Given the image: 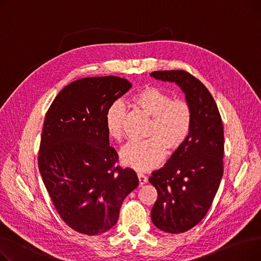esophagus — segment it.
<instances>
[{"mask_svg":"<svg viewBox=\"0 0 261 261\" xmlns=\"http://www.w3.org/2000/svg\"><path fill=\"white\" fill-rule=\"evenodd\" d=\"M138 179H139V182H140L141 186H143L144 184L147 183V176L144 175L143 173H138Z\"/></svg>","mask_w":261,"mask_h":261,"instance_id":"34e87169","label":"esophagus"}]
</instances>
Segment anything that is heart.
<instances>
[{"mask_svg": "<svg viewBox=\"0 0 261 261\" xmlns=\"http://www.w3.org/2000/svg\"><path fill=\"white\" fill-rule=\"evenodd\" d=\"M131 105L151 117L144 142H130L120 150L122 165L139 171L152 169L166 152L177 151L187 141L193 122L189 105L181 99L172 100L170 95L153 87H145L136 93ZM126 109L120 101L110 106L105 114V125L110 138L120 141L123 133Z\"/></svg>", "mask_w": 261, "mask_h": 261, "instance_id": "1", "label": "heart"}]
</instances>
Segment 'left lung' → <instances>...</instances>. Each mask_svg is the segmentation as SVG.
Instances as JSON below:
<instances>
[{"label":"left lung","instance_id":"left-lung-1","mask_svg":"<svg viewBox=\"0 0 261 261\" xmlns=\"http://www.w3.org/2000/svg\"><path fill=\"white\" fill-rule=\"evenodd\" d=\"M150 76L174 82L185 94L193 122L187 141L149 177L158 190L151 220L161 230L179 234L207 214L223 175L224 132L212 94L185 71H156Z\"/></svg>","mask_w":261,"mask_h":261}]
</instances>
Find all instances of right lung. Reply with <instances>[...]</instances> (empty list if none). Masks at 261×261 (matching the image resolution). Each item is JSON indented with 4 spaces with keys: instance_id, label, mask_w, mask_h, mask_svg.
Returning <instances> with one entry per match:
<instances>
[{
    "instance_id": "obj_1",
    "label": "right lung",
    "mask_w": 261,
    "mask_h": 261,
    "mask_svg": "<svg viewBox=\"0 0 261 261\" xmlns=\"http://www.w3.org/2000/svg\"><path fill=\"white\" fill-rule=\"evenodd\" d=\"M132 85L116 76L87 77L64 87L45 116L39 171L62 220L89 236L112 228L136 172L116 166L105 125L108 108Z\"/></svg>"
}]
</instances>
